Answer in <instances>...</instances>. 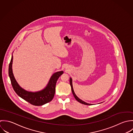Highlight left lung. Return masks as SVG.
I'll return each mask as SVG.
<instances>
[{"label":"left lung","instance_id":"obj_1","mask_svg":"<svg viewBox=\"0 0 133 133\" xmlns=\"http://www.w3.org/2000/svg\"><path fill=\"white\" fill-rule=\"evenodd\" d=\"M72 79L71 78H70V86H71V91H72V92L73 94V95L75 97V98L76 99L77 101H78L79 102H80L82 104H85V105H92L91 104H89V103H87L83 101H82V100H81L80 98H79L76 95V94L74 92V89H73V86H72Z\"/></svg>","mask_w":133,"mask_h":133}]
</instances>
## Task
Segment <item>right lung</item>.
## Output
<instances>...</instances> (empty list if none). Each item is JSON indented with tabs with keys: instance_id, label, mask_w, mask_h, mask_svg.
<instances>
[{
	"instance_id": "1",
	"label": "right lung",
	"mask_w": 133,
	"mask_h": 133,
	"mask_svg": "<svg viewBox=\"0 0 133 133\" xmlns=\"http://www.w3.org/2000/svg\"><path fill=\"white\" fill-rule=\"evenodd\" d=\"M13 55L9 66V76L12 87L15 92L22 99L35 106H41L50 102L54 96L55 85L57 80L63 73L60 71L54 73L51 77L46 87L42 90L36 92L28 91L22 88L15 80L12 71Z\"/></svg>"
}]
</instances>
